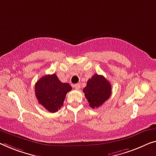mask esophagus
Masks as SVG:
<instances>
[{
	"mask_svg": "<svg viewBox=\"0 0 156 156\" xmlns=\"http://www.w3.org/2000/svg\"><path fill=\"white\" fill-rule=\"evenodd\" d=\"M73 87H74V88H75V89L79 90V89H80V84H75V85H73Z\"/></svg>",
	"mask_w": 156,
	"mask_h": 156,
	"instance_id": "esophagus-1",
	"label": "esophagus"
}]
</instances>
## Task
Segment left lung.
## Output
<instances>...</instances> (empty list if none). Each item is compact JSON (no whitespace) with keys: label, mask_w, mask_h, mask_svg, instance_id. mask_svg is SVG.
<instances>
[{"label":"left lung","mask_w":156,"mask_h":156,"mask_svg":"<svg viewBox=\"0 0 156 156\" xmlns=\"http://www.w3.org/2000/svg\"><path fill=\"white\" fill-rule=\"evenodd\" d=\"M111 85L103 76L96 73L87 82L83 89L85 96L91 108L101 106L111 95Z\"/></svg>","instance_id":"left-lung-1"}]
</instances>
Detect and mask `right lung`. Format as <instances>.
Masks as SVG:
<instances>
[{
    "label": "right lung",
    "instance_id": "right-lung-1",
    "mask_svg": "<svg viewBox=\"0 0 156 156\" xmlns=\"http://www.w3.org/2000/svg\"><path fill=\"white\" fill-rule=\"evenodd\" d=\"M72 90L69 83H63L55 73L46 75L35 85V93L38 103L49 112L55 113L63 106L67 93Z\"/></svg>",
    "mask_w": 156,
    "mask_h": 156
}]
</instances>
